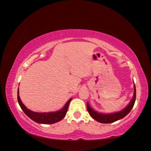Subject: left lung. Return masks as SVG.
Returning <instances> with one entry per match:
<instances>
[{"instance_id": "1", "label": "left lung", "mask_w": 151, "mask_h": 151, "mask_svg": "<svg viewBox=\"0 0 151 151\" xmlns=\"http://www.w3.org/2000/svg\"><path fill=\"white\" fill-rule=\"evenodd\" d=\"M134 95L133 97H132V100L130 102L129 105H128L126 108L122 110V111L118 112H115V113L107 114L99 113V112L94 111V110L89 106L88 103H87V110L88 113L90 114L92 118L96 120V121L101 122V123H112V122H114L118 121V120L122 119L131 112V109H132V107H133L134 104V102L135 100H136V87H135L134 85Z\"/></svg>"}]
</instances>
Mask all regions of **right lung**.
Here are the masks:
<instances>
[{"label": "right lung", "mask_w": 151, "mask_h": 151, "mask_svg": "<svg viewBox=\"0 0 151 151\" xmlns=\"http://www.w3.org/2000/svg\"><path fill=\"white\" fill-rule=\"evenodd\" d=\"M19 93V91L18 90L17 99L20 108L30 119L40 124H53L61 121L65 116L66 112L68 111V105H69L70 101L72 100V99H69L65 106L63 107V109L60 110V111L53 112H43V113H40V112H35L28 109L24 105V104L22 103Z\"/></svg>", "instance_id": "1"}]
</instances>
